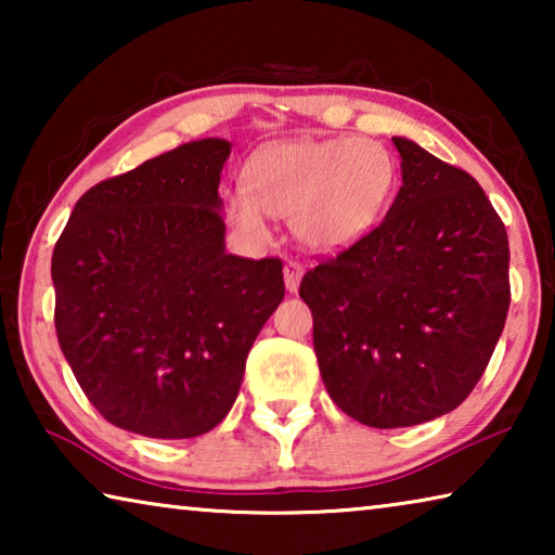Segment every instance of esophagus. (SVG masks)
<instances>
[{"mask_svg":"<svg viewBox=\"0 0 555 555\" xmlns=\"http://www.w3.org/2000/svg\"><path fill=\"white\" fill-rule=\"evenodd\" d=\"M300 279H304V267L298 264V261H286L284 264V281H286V288L294 294V291L298 288Z\"/></svg>","mask_w":555,"mask_h":555,"instance_id":"obj_1","label":"esophagus"}]
</instances>
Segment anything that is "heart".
Listing matches in <instances>:
<instances>
[{"mask_svg": "<svg viewBox=\"0 0 555 555\" xmlns=\"http://www.w3.org/2000/svg\"><path fill=\"white\" fill-rule=\"evenodd\" d=\"M247 186L224 195L237 228L261 234L269 212L291 220L306 247L340 251L377 228L393 188V162L372 139L288 142L249 164Z\"/></svg>", "mask_w": 555, "mask_h": 555, "instance_id": "heart-1", "label": "heart"}]
</instances>
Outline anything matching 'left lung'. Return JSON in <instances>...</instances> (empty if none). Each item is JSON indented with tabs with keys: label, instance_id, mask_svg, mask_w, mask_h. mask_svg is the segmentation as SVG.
Returning <instances> with one entry per match:
<instances>
[{
	"label": "left lung",
	"instance_id": "obj_1",
	"mask_svg": "<svg viewBox=\"0 0 555 555\" xmlns=\"http://www.w3.org/2000/svg\"><path fill=\"white\" fill-rule=\"evenodd\" d=\"M397 198L377 228L308 269L298 294L331 399L372 428L460 406L490 364L509 311V240L480 183L393 139Z\"/></svg>",
	"mask_w": 555,
	"mask_h": 555
}]
</instances>
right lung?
Masks as SVG:
<instances>
[{"mask_svg":"<svg viewBox=\"0 0 555 555\" xmlns=\"http://www.w3.org/2000/svg\"><path fill=\"white\" fill-rule=\"evenodd\" d=\"M203 139L92 185L53 247L55 335L92 406L149 438L228 416L261 325L284 298L279 257L224 251L220 173Z\"/></svg>","mask_w":555,"mask_h":555,"instance_id":"add662e5","label":"right lung"}]
</instances>
